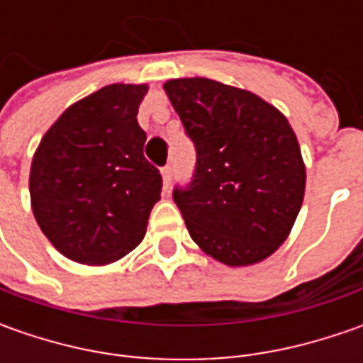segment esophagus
Returning <instances> with one entry per match:
<instances>
[{
	"label": "esophagus",
	"mask_w": 363,
	"mask_h": 363,
	"mask_svg": "<svg viewBox=\"0 0 363 363\" xmlns=\"http://www.w3.org/2000/svg\"><path fill=\"white\" fill-rule=\"evenodd\" d=\"M161 177H163V188L169 189L172 179H174V167H172V165H165V167L161 169Z\"/></svg>",
	"instance_id": "1"
}]
</instances>
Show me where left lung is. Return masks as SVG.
Listing matches in <instances>:
<instances>
[{
  "mask_svg": "<svg viewBox=\"0 0 363 363\" xmlns=\"http://www.w3.org/2000/svg\"><path fill=\"white\" fill-rule=\"evenodd\" d=\"M196 145V172L174 200L191 240L228 267L269 258L305 196V163L286 117L255 92L210 78L163 84Z\"/></svg>",
  "mask_w": 363,
  "mask_h": 363,
  "instance_id": "1",
  "label": "left lung"
}]
</instances>
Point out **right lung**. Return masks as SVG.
Returning <instances> with one entry per match:
<instances>
[{
  "instance_id": "add662e5",
  "label": "right lung",
  "mask_w": 363,
  "mask_h": 363,
  "mask_svg": "<svg viewBox=\"0 0 363 363\" xmlns=\"http://www.w3.org/2000/svg\"><path fill=\"white\" fill-rule=\"evenodd\" d=\"M147 84H108L70 105L35 149L30 198L56 250L108 264L143 240L161 174L143 155L137 113Z\"/></svg>"
}]
</instances>
